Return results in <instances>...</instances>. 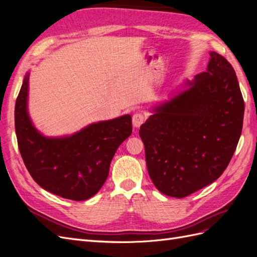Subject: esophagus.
<instances>
[{
	"label": "esophagus",
	"instance_id": "obj_1",
	"mask_svg": "<svg viewBox=\"0 0 257 257\" xmlns=\"http://www.w3.org/2000/svg\"><path fill=\"white\" fill-rule=\"evenodd\" d=\"M146 120V116L144 113L142 112H136L134 115H133V126L135 128H138L139 126L142 125V124L145 122Z\"/></svg>",
	"mask_w": 257,
	"mask_h": 257
}]
</instances>
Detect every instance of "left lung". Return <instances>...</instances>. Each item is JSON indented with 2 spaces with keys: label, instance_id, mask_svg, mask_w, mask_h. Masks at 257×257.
<instances>
[{
  "label": "left lung",
  "instance_id": "1",
  "mask_svg": "<svg viewBox=\"0 0 257 257\" xmlns=\"http://www.w3.org/2000/svg\"><path fill=\"white\" fill-rule=\"evenodd\" d=\"M207 71L180 89L139 130L148 173L167 196L182 198L215 181L242 131L244 102L229 62L210 51Z\"/></svg>",
  "mask_w": 257,
  "mask_h": 257
}]
</instances>
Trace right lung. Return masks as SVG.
<instances>
[{"mask_svg": "<svg viewBox=\"0 0 257 257\" xmlns=\"http://www.w3.org/2000/svg\"><path fill=\"white\" fill-rule=\"evenodd\" d=\"M29 76H25L15 106V128L30 175L54 195L72 200L94 196L106 181L116 149L132 134L131 115L91 123L72 135L47 137L29 115Z\"/></svg>", "mask_w": 257, "mask_h": 257, "instance_id": "obj_1", "label": "right lung"}]
</instances>
